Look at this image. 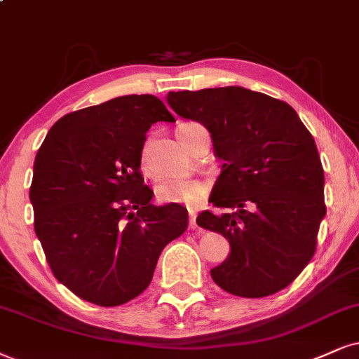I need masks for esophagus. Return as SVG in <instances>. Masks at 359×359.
<instances>
[{
  "label": "esophagus",
  "instance_id": "obj_1",
  "mask_svg": "<svg viewBox=\"0 0 359 359\" xmlns=\"http://www.w3.org/2000/svg\"><path fill=\"white\" fill-rule=\"evenodd\" d=\"M189 228L196 229V213L194 211H189Z\"/></svg>",
  "mask_w": 359,
  "mask_h": 359
}]
</instances>
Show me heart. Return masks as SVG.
<instances>
[{
	"mask_svg": "<svg viewBox=\"0 0 359 359\" xmlns=\"http://www.w3.org/2000/svg\"><path fill=\"white\" fill-rule=\"evenodd\" d=\"M196 125V123H184L178 130H184ZM176 130V131H178ZM146 163V151H143V166ZM158 198L163 203H172V205H183L194 208L203 201L206 196L208 187L198 180H168L158 184Z\"/></svg>",
	"mask_w": 359,
	"mask_h": 359,
	"instance_id": "heart-1",
	"label": "heart"
}]
</instances>
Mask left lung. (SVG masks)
Masks as SVG:
<instances>
[{"instance_id": "left-lung-1", "label": "left lung", "mask_w": 359, "mask_h": 359, "mask_svg": "<svg viewBox=\"0 0 359 359\" xmlns=\"http://www.w3.org/2000/svg\"><path fill=\"white\" fill-rule=\"evenodd\" d=\"M172 111L211 133L223 171L198 226L223 234L231 253L211 269L221 290L263 298L291 285L316 251L326 215L315 140L290 104L241 86L170 91Z\"/></svg>"}]
</instances>
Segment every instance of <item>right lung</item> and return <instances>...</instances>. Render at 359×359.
<instances>
[{
	"mask_svg": "<svg viewBox=\"0 0 359 359\" xmlns=\"http://www.w3.org/2000/svg\"><path fill=\"white\" fill-rule=\"evenodd\" d=\"M175 121L153 95H128L57 119L33 168L34 231L60 283L119 306L151 283L163 248L188 228L181 205H151L141 176L146 131Z\"/></svg>",
	"mask_w": 359,
	"mask_h": 359,
	"instance_id": "right-lung-1",
	"label": "right lung"
}]
</instances>
